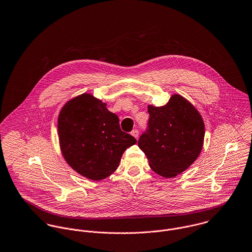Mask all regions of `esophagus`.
I'll list each match as a JSON object with an SVG mask.
<instances>
[{
    "instance_id": "34e87169",
    "label": "esophagus",
    "mask_w": 252,
    "mask_h": 252,
    "mask_svg": "<svg viewBox=\"0 0 252 252\" xmlns=\"http://www.w3.org/2000/svg\"><path fill=\"white\" fill-rule=\"evenodd\" d=\"M131 135L137 139V138H138V131H137V130H133V131L131 132Z\"/></svg>"
}]
</instances>
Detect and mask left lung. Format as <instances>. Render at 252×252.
Listing matches in <instances>:
<instances>
[{
    "label": "left lung",
    "instance_id": "obj_1",
    "mask_svg": "<svg viewBox=\"0 0 252 252\" xmlns=\"http://www.w3.org/2000/svg\"><path fill=\"white\" fill-rule=\"evenodd\" d=\"M148 130L137 142L153 171L165 178L182 173L202 150L205 126L200 113L180 94L161 107L148 105Z\"/></svg>",
    "mask_w": 252,
    "mask_h": 252
}]
</instances>
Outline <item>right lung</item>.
<instances>
[{
    "label": "right lung",
    "instance_id": "1",
    "mask_svg": "<svg viewBox=\"0 0 252 252\" xmlns=\"http://www.w3.org/2000/svg\"><path fill=\"white\" fill-rule=\"evenodd\" d=\"M62 154L80 175L100 181L114 173L124 151L137 140L121 131L117 115L91 93L68 100L58 118Z\"/></svg>",
    "mask_w": 252,
    "mask_h": 252
}]
</instances>
